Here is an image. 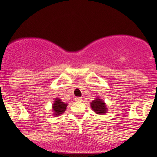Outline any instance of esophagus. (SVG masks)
I'll use <instances>...</instances> for the list:
<instances>
[{
    "label": "esophagus",
    "mask_w": 157,
    "mask_h": 157,
    "mask_svg": "<svg viewBox=\"0 0 157 157\" xmlns=\"http://www.w3.org/2000/svg\"><path fill=\"white\" fill-rule=\"evenodd\" d=\"M75 100L77 101V102H80V101H82V98L81 97H76Z\"/></svg>",
    "instance_id": "esophagus-1"
}]
</instances>
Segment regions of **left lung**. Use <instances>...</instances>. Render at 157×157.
Returning a JSON list of instances; mask_svg holds the SVG:
<instances>
[{
    "label": "left lung",
    "mask_w": 157,
    "mask_h": 157,
    "mask_svg": "<svg viewBox=\"0 0 157 157\" xmlns=\"http://www.w3.org/2000/svg\"><path fill=\"white\" fill-rule=\"evenodd\" d=\"M90 106L96 114L104 115L107 112L106 105L104 101H102V99H99V98L90 102Z\"/></svg>",
    "instance_id": "8db88e82"
}]
</instances>
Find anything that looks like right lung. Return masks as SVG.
Wrapping results in <instances>:
<instances>
[{
	"mask_svg": "<svg viewBox=\"0 0 157 157\" xmlns=\"http://www.w3.org/2000/svg\"><path fill=\"white\" fill-rule=\"evenodd\" d=\"M67 106V103H64L60 99L56 98L55 99V102L52 105V109H53L54 114L55 115V116H59L61 114H63L64 112V111L66 110Z\"/></svg>",
	"mask_w": 157,
	"mask_h": 157,
	"instance_id": "right-lung-1",
	"label": "right lung"
}]
</instances>
